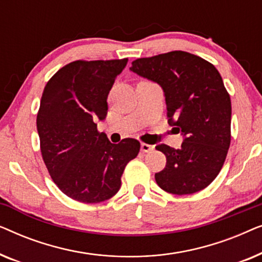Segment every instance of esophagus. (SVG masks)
Here are the masks:
<instances>
[{
    "instance_id": "1",
    "label": "esophagus",
    "mask_w": 262,
    "mask_h": 262,
    "mask_svg": "<svg viewBox=\"0 0 262 262\" xmlns=\"http://www.w3.org/2000/svg\"><path fill=\"white\" fill-rule=\"evenodd\" d=\"M141 150L143 152H149V151H151V150H154V146L150 144H146V143H142Z\"/></svg>"
}]
</instances>
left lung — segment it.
Returning <instances> with one entry per match:
<instances>
[{"label": "left lung", "instance_id": "8db88e82", "mask_svg": "<svg viewBox=\"0 0 262 262\" xmlns=\"http://www.w3.org/2000/svg\"><path fill=\"white\" fill-rule=\"evenodd\" d=\"M131 70L163 88L168 124L185 136L180 149L156 146L167 157L157 185L171 194L207 187L223 167L231 139V101L213 64L185 51L138 58Z\"/></svg>", "mask_w": 262, "mask_h": 262}]
</instances>
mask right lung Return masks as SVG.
I'll return each mask as SVG.
<instances>
[{
  "label": "right lung",
  "mask_w": 262,
  "mask_h": 262,
  "mask_svg": "<svg viewBox=\"0 0 262 262\" xmlns=\"http://www.w3.org/2000/svg\"><path fill=\"white\" fill-rule=\"evenodd\" d=\"M127 62L75 60L60 68L42 92L37 116L42 160L57 187L77 202L112 198L141 149L135 138L113 144L95 124L106 118L107 96Z\"/></svg>",
  "instance_id": "obj_1"
}]
</instances>
